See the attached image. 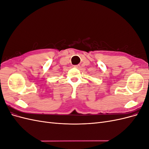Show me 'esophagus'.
<instances>
[{"mask_svg":"<svg viewBox=\"0 0 149 149\" xmlns=\"http://www.w3.org/2000/svg\"><path fill=\"white\" fill-rule=\"evenodd\" d=\"M79 66H79V65H74V67L76 68H79Z\"/></svg>","mask_w":149,"mask_h":149,"instance_id":"1","label":"esophagus"}]
</instances>
